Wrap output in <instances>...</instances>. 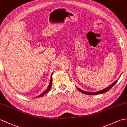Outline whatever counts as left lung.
<instances>
[{
  "label": "left lung",
  "mask_w": 127,
  "mask_h": 127,
  "mask_svg": "<svg viewBox=\"0 0 127 127\" xmlns=\"http://www.w3.org/2000/svg\"><path fill=\"white\" fill-rule=\"evenodd\" d=\"M120 77H121V76H120ZM118 79H117L116 80V81H115L112 84H111V85H110L108 87H107V88H105V89H102V90H100V91H98V92H94V93H90V92H86V91H84V90H82V89H79V88H78L77 87V86H76V88H77V89H78L79 91H80L81 92V93H83V94H86V95H98V94H103V93H106V92H107V91H108V90H109L110 89H111L114 86V85L116 84V83L117 82V81H118Z\"/></svg>",
  "instance_id": "left-lung-1"
}]
</instances>
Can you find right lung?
I'll return each instance as SVG.
<instances>
[{
  "label": "right lung",
  "mask_w": 127,
  "mask_h": 127,
  "mask_svg": "<svg viewBox=\"0 0 127 127\" xmlns=\"http://www.w3.org/2000/svg\"><path fill=\"white\" fill-rule=\"evenodd\" d=\"M53 73L51 74V78H50V83H49V85H48V88H47V89H46L45 91H44L42 94H40L39 95H38V96H36V97H34V98H37V97H42V96H43L45 94H46V93H47L49 90H50V89H51V85H52V75H53Z\"/></svg>",
  "instance_id": "add662e5"
}]
</instances>
